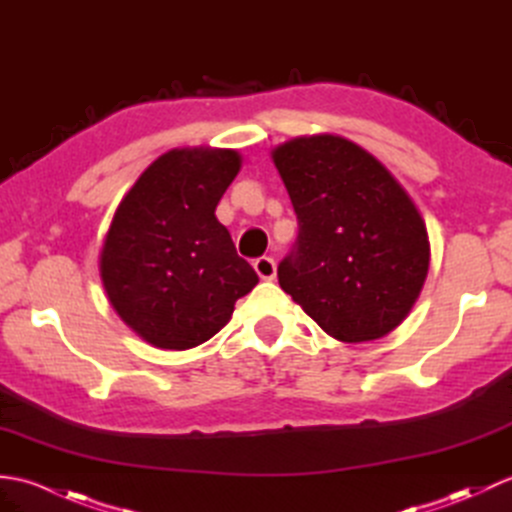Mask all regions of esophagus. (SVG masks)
Listing matches in <instances>:
<instances>
[{
	"label": "esophagus",
	"instance_id": "esophagus-1",
	"mask_svg": "<svg viewBox=\"0 0 512 512\" xmlns=\"http://www.w3.org/2000/svg\"><path fill=\"white\" fill-rule=\"evenodd\" d=\"M253 266L257 270L259 279H264V281L275 279V275H277V264H275L273 257H259V259H255Z\"/></svg>",
	"mask_w": 512,
	"mask_h": 512
}]
</instances>
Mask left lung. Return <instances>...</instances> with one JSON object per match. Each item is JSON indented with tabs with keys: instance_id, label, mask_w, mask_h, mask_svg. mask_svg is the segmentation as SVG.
<instances>
[{
	"instance_id": "obj_1",
	"label": "left lung",
	"mask_w": 512,
	"mask_h": 512,
	"mask_svg": "<svg viewBox=\"0 0 512 512\" xmlns=\"http://www.w3.org/2000/svg\"><path fill=\"white\" fill-rule=\"evenodd\" d=\"M270 156L299 220L279 286L332 339H383L427 281L431 244L418 206L383 162L343 136H297Z\"/></svg>"
}]
</instances>
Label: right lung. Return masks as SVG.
Segmentation results:
<instances>
[{
    "label": "right lung",
    "mask_w": 512,
    "mask_h": 512,
    "mask_svg": "<svg viewBox=\"0 0 512 512\" xmlns=\"http://www.w3.org/2000/svg\"><path fill=\"white\" fill-rule=\"evenodd\" d=\"M239 169L235 149H171L116 206L99 273L118 317L149 345L180 352L209 341L257 286L215 217Z\"/></svg>",
    "instance_id": "right-lung-1"
}]
</instances>
